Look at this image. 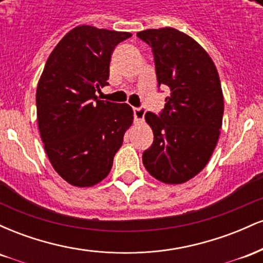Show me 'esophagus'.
<instances>
[{"instance_id":"esophagus-1","label":"esophagus","mask_w":263,"mask_h":263,"mask_svg":"<svg viewBox=\"0 0 263 263\" xmlns=\"http://www.w3.org/2000/svg\"><path fill=\"white\" fill-rule=\"evenodd\" d=\"M144 114H146V110H144L143 107H135L134 108V116H135V120L137 122L143 121Z\"/></svg>"}]
</instances>
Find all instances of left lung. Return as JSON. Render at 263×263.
I'll use <instances>...</instances> for the list:
<instances>
[{
	"label": "left lung",
	"instance_id": "left-lung-1",
	"mask_svg": "<svg viewBox=\"0 0 263 263\" xmlns=\"http://www.w3.org/2000/svg\"><path fill=\"white\" fill-rule=\"evenodd\" d=\"M137 37L152 48L158 86L171 90L158 116L144 115L155 138L142 162L163 183H185L204 170L218 143L224 115L218 70L204 48L176 28Z\"/></svg>",
	"mask_w": 263,
	"mask_h": 263
}]
</instances>
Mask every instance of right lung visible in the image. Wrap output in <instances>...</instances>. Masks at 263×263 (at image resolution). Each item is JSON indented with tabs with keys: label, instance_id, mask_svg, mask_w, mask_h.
<instances>
[{
	"label": "right lung",
	"instance_id": "obj_1",
	"mask_svg": "<svg viewBox=\"0 0 263 263\" xmlns=\"http://www.w3.org/2000/svg\"><path fill=\"white\" fill-rule=\"evenodd\" d=\"M128 32L75 27L50 53L38 81L39 134L53 168L74 186L107 177L123 135L134 121L127 104L99 100L108 85L111 54Z\"/></svg>",
	"mask_w": 263,
	"mask_h": 263
}]
</instances>
